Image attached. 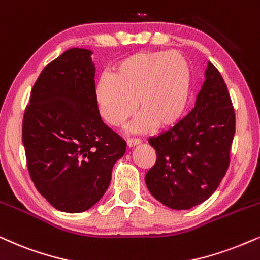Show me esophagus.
I'll return each instance as SVG.
<instances>
[{"mask_svg": "<svg viewBox=\"0 0 260 260\" xmlns=\"http://www.w3.org/2000/svg\"><path fill=\"white\" fill-rule=\"evenodd\" d=\"M126 143H127V147H135L141 143V140L140 138H129V140L126 141Z\"/></svg>", "mask_w": 260, "mask_h": 260, "instance_id": "34e87169", "label": "esophagus"}]
</instances>
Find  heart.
<instances>
[{"label":"heart","mask_w":260,"mask_h":260,"mask_svg":"<svg viewBox=\"0 0 260 260\" xmlns=\"http://www.w3.org/2000/svg\"><path fill=\"white\" fill-rule=\"evenodd\" d=\"M193 85L192 66L177 51H144L119 60L95 88L100 116L120 127L136 113L137 133L174 126L186 112ZM138 104H136V103Z\"/></svg>","instance_id":"1"}]
</instances>
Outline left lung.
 <instances>
[{"mask_svg": "<svg viewBox=\"0 0 260 260\" xmlns=\"http://www.w3.org/2000/svg\"><path fill=\"white\" fill-rule=\"evenodd\" d=\"M235 113L221 74L209 62L194 107L148 142L156 162L147 172L151 196L175 210H187L216 191L229 166Z\"/></svg>", "mask_w": 260, "mask_h": 260, "instance_id": "1", "label": "left lung"}]
</instances>
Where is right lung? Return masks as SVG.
<instances>
[{"label":"right lung","instance_id":"1","mask_svg":"<svg viewBox=\"0 0 260 260\" xmlns=\"http://www.w3.org/2000/svg\"><path fill=\"white\" fill-rule=\"evenodd\" d=\"M92 51L73 48L37 79L23 114L27 167L57 210L82 212L104 196L126 143L101 120Z\"/></svg>","mask_w":260,"mask_h":260}]
</instances>
